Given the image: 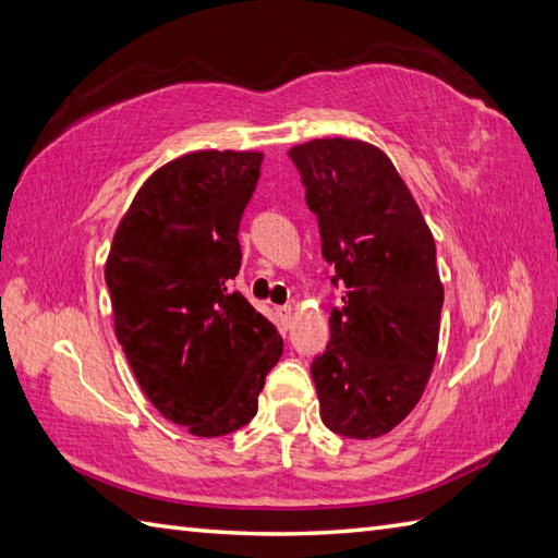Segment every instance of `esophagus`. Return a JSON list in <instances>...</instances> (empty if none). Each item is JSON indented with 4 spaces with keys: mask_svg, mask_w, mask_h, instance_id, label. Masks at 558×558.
<instances>
[{
    "mask_svg": "<svg viewBox=\"0 0 558 558\" xmlns=\"http://www.w3.org/2000/svg\"><path fill=\"white\" fill-rule=\"evenodd\" d=\"M276 318L280 323V328L284 330L290 326V318H292V308L290 306H276Z\"/></svg>",
    "mask_w": 558,
    "mask_h": 558,
    "instance_id": "1",
    "label": "esophagus"
}]
</instances>
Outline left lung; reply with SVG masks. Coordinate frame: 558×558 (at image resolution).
I'll return each instance as SVG.
<instances>
[{
	"label": "left lung",
	"instance_id": "8db88e82",
	"mask_svg": "<svg viewBox=\"0 0 558 558\" xmlns=\"http://www.w3.org/2000/svg\"><path fill=\"white\" fill-rule=\"evenodd\" d=\"M290 159L335 266L330 282L344 290L326 352L311 364L320 418L342 437H380L418 404L437 356L445 290L435 240L378 147L311 140Z\"/></svg>",
	"mask_w": 558,
	"mask_h": 558
}]
</instances>
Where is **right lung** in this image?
<instances>
[{"label":"right lung","mask_w":558,"mask_h":558,"mask_svg":"<svg viewBox=\"0 0 558 558\" xmlns=\"http://www.w3.org/2000/svg\"><path fill=\"white\" fill-rule=\"evenodd\" d=\"M258 151H192L140 187L113 235L107 288L135 378L163 418L197 437L247 425L282 338L230 290Z\"/></svg>","instance_id":"right-lung-1"}]
</instances>
